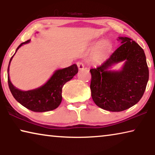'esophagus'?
I'll return each instance as SVG.
<instances>
[{"label": "esophagus", "instance_id": "1", "mask_svg": "<svg viewBox=\"0 0 155 155\" xmlns=\"http://www.w3.org/2000/svg\"><path fill=\"white\" fill-rule=\"evenodd\" d=\"M77 66H78V70H83V68H84V64H83L82 62L78 61V62L77 63Z\"/></svg>", "mask_w": 155, "mask_h": 155}]
</instances>
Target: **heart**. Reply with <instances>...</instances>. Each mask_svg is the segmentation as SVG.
<instances>
[{
    "instance_id": "1",
    "label": "heart",
    "mask_w": 155,
    "mask_h": 155,
    "mask_svg": "<svg viewBox=\"0 0 155 155\" xmlns=\"http://www.w3.org/2000/svg\"><path fill=\"white\" fill-rule=\"evenodd\" d=\"M99 46L98 47V51L101 54H105L107 52H108L110 49L111 48V45L109 41H104L103 42L101 41H98V42H96L94 44V46Z\"/></svg>"
}]
</instances>
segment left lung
<instances>
[{
	"instance_id": "obj_1",
	"label": "left lung",
	"mask_w": 155,
	"mask_h": 155,
	"mask_svg": "<svg viewBox=\"0 0 155 155\" xmlns=\"http://www.w3.org/2000/svg\"><path fill=\"white\" fill-rule=\"evenodd\" d=\"M122 45L96 68L91 74V97L97 106L109 111H122L135 105L145 91L149 70L142 48L127 37H119ZM125 61L120 71L108 69Z\"/></svg>"
}]
</instances>
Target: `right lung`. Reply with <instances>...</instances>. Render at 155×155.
<instances>
[{"mask_svg":"<svg viewBox=\"0 0 155 155\" xmlns=\"http://www.w3.org/2000/svg\"><path fill=\"white\" fill-rule=\"evenodd\" d=\"M29 41L28 40L20 44L15 52L20 46ZM14 54L10 59L7 69L9 87L14 98L22 106L34 112H46L57 108L61 103L63 86L77 74V65L73 64L64 69L57 70L44 85L35 90L22 91L13 85L9 77V65Z\"/></svg>","mask_w":155,"mask_h":155,"instance_id":"add662e5","label":"right lung"}]
</instances>
